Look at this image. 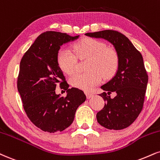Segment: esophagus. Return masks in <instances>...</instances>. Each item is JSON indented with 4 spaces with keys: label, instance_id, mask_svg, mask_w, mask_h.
<instances>
[{
    "label": "esophagus",
    "instance_id": "esophagus-1",
    "mask_svg": "<svg viewBox=\"0 0 160 160\" xmlns=\"http://www.w3.org/2000/svg\"><path fill=\"white\" fill-rule=\"evenodd\" d=\"M86 98H87V99H90L91 98L93 97V95L91 93H88V92H86Z\"/></svg>",
    "mask_w": 160,
    "mask_h": 160
}]
</instances>
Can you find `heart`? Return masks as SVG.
Here are the masks:
<instances>
[{
	"label": "heart",
	"mask_w": 160,
	"mask_h": 160,
	"mask_svg": "<svg viewBox=\"0 0 160 160\" xmlns=\"http://www.w3.org/2000/svg\"><path fill=\"white\" fill-rule=\"evenodd\" d=\"M74 50L79 59L88 58L86 65L87 72L77 73L69 78L70 84L75 88L89 91L101 82V75L104 78H111L118 68L117 53L112 49L107 48L103 42L91 38H83L75 44ZM57 62L65 74H70L74 72L76 57L69 49H59Z\"/></svg>",
	"instance_id": "heart-1"
}]
</instances>
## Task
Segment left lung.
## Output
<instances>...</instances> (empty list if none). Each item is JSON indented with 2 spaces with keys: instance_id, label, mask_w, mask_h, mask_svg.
Returning a JSON list of instances; mask_svg holds the SVG:
<instances>
[{
  "instance_id": "left-lung-1",
  "label": "left lung",
  "mask_w": 160,
  "mask_h": 160,
  "mask_svg": "<svg viewBox=\"0 0 160 160\" xmlns=\"http://www.w3.org/2000/svg\"><path fill=\"white\" fill-rule=\"evenodd\" d=\"M86 36L103 38L113 45L118 58L115 76L101 88L106 101L97 113V120L109 130H122L134 122L143 107L148 82L143 58L132 42L122 33L111 30L88 32ZM116 97L112 99L110 94Z\"/></svg>"
}]
</instances>
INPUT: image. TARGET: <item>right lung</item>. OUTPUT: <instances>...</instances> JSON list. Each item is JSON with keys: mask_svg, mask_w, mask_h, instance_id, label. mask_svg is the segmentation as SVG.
I'll return each instance as SVG.
<instances>
[{"mask_svg": "<svg viewBox=\"0 0 160 160\" xmlns=\"http://www.w3.org/2000/svg\"><path fill=\"white\" fill-rule=\"evenodd\" d=\"M79 36L56 31L44 32L21 60L18 91L23 107L30 120L45 132H61L68 128L79 106L86 99L82 90L68 88L57 62L60 46ZM57 84L67 90L65 97L55 93Z\"/></svg>", "mask_w": 160, "mask_h": 160, "instance_id": "1", "label": "right lung"}]
</instances>
